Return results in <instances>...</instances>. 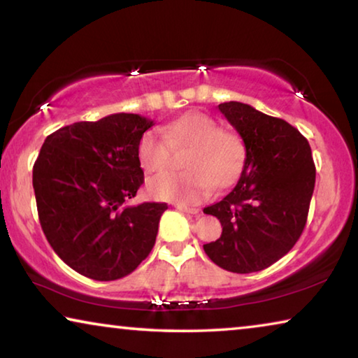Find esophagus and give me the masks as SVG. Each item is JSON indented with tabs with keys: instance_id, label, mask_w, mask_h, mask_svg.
I'll list each match as a JSON object with an SVG mask.
<instances>
[{
	"instance_id": "1",
	"label": "esophagus",
	"mask_w": 358,
	"mask_h": 358,
	"mask_svg": "<svg viewBox=\"0 0 358 358\" xmlns=\"http://www.w3.org/2000/svg\"><path fill=\"white\" fill-rule=\"evenodd\" d=\"M177 210L183 211V213H187V215H192V216H197L199 213H201L197 208H189V207H185V205H177Z\"/></svg>"
}]
</instances>
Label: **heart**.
Masks as SVG:
<instances>
[{"mask_svg": "<svg viewBox=\"0 0 358 358\" xmlns=\"http://www.w3.org/2000/svg\"><path fill=\"white\" fill-rule=\"evenodd\" d=\"M162 138L147 131L137 145V159L145 172H159L169 166L171 147L189 145L185 172H164L147 183V191L157 201L196 205L210 196L213 183L227 185L240 171L243 147L230 131L217 128L216 121L203 113H187L162 126Z\"/></svg>", "mask_w": 358, "mask_h": 358, "instance_id": "b5f03b06", "label": "heart"}]
</instances>
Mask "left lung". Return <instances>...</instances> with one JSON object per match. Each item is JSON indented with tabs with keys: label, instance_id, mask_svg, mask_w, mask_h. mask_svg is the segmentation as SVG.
Wrapping results in <instances>:
<instances>
[{
	"label": "left lung",
	"instance_id": "left-lung-1",
	"mask_svg": "<svg viewBox=\"0 0 358 358\" xmlns=\"http://www.w3.org/2000/svg\"><path fill=\"white\" fill-rule=\"evenodd\" d=\"M245 143V164L234 189L203 208L222 226L203 245L207 256L232 273H252L292 250L305 229L316 183L311 147L287 121L243 102L217 106Z\"/></svg>",
	"mask_w": 358,
	"mask_h": 358
}]
</instances>
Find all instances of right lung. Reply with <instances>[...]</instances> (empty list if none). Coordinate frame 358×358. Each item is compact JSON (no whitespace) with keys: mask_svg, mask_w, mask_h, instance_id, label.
Instances as JSON below:
<instances>
[{"mask_svg":"<svg viewBox=\"0 0 358 358\" xmlns=\"http://www.w3.org/2000/svg\"><path fill=\"white\" fill-rule=\"evenodd\" d=\"M136 113L80 121L45 138L33 167L41 227L59 259L96 281L147 259L167 203L124 205L143 183L137 145L153 126Z\"/></svg>","mask_w":358,"mask_h":358,"instance_id":"add662e5","label":"right lung"}]
</instances>
